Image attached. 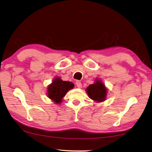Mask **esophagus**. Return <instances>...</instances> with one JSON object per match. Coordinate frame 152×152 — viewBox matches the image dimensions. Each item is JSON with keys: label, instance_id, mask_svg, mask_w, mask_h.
Masks as SVG:
<instances>
[{"label": "esophagus", "instance_id": "esophagus-1", "mask_svg": "<svg viewBox=\"0 0 152 152\" xmlns=\"http://www.w3.org/2000/svg\"><path fill=\"white\" fill-rule=\"evenodd\" d=\"M76 86H77V87H78V88H82V83L80 81H77L76 82Z\"/></svg>", "mask_w": 152, "mask_h": 152}]
</instances>
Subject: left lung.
Wrapping results in <instances>:
<instances>
[{
  "label": "left lung",
  "mask_w": 152,
  "mask_h": 152,
  "mask_svg": "<svg viewBox=\"0 0 152 152\" xmlns=\"http://www.w3.org/2000/svg\"><path fill=\"white\" fill-rule=\"evenodd\" d=\"M86 92L88 97L95 102H103L106 100L107 88L101 79L96 78L94 82L86 88Z\"/></svg>",
  "instance_id": "8db88e82"
}]
</instances>
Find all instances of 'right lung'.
<instances>
[{
	"label": "right lung",
	"instance_id": "right-lung-1",
	"mask_svg": "<svg viewBox=\"0 0 152 152\" xmlns=\"http://www.w3.org/2000/svg\"><path fill=\"white\" fill-rule=\"evenodd\" d=\"M74 87L72 82L63 81L60 77L56 76L47 86L46 95L54 104H60L66 93Z\"/></svg>",
	"mask_w": 152,
	"mask_h": 152
}]
</instances>
